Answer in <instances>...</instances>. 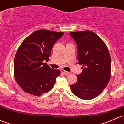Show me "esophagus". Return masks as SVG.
Here are the masks:
<instances>
[{"mask_svg":"<svg viewBox=\"0 0 124 124\" xmlns=\"http://www.w3.org/2000/svg\"><path fill=\"white\" fill-rule=\"evenodd\" d=\"M61 72H62V73H63V74H64V75H69V74H70V73L69 72L65 71V70H63V69H61Z\"/></svg>","mask_w":124,"mask_h":124,"instance_id":"34e87169","label":"esophagus"}]
</instances>
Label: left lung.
Listing matches in <instances>:
<instances>
[{
  "instance_id": "1",
  "label": "left lung",
  "mask_w": 124,
  "mask_h": 124,
  "mask_svg": "<svg viewBox=\"0 0 124 124\" xmlns=\"http://www.w3.org/2000/svg\"><path fill=\"white\" fill-rule=\"evenodd\" d=\"M76 42L78 64L82 65L77 81L70 85L73 94L80 99H92L99 95L110 78V55L107 46L94 32L89 30L69 33Z\"/></svg>"
}]
</instances>
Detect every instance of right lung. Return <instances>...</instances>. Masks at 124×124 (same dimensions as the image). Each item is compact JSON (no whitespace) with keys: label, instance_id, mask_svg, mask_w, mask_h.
Returning <instances> with one entry per match:
<instances>
[{"label":"right lung","instance_id":"right-lung-1","mask_svg":"<svg viewBox=\"0 0 124 124\" xmlns=\"http://www.w3.org/2000/svg\"><path fill=\"white\" fill-rule=\"evenodd\" d=\"M63 34L39 30L21 44L14 60V74L25 93L39 96L53 88L60 70L50 68L44 62L49 61L53 46Z\"/></svg>","mask_w":124,"mask_h":124}]
</instances>
